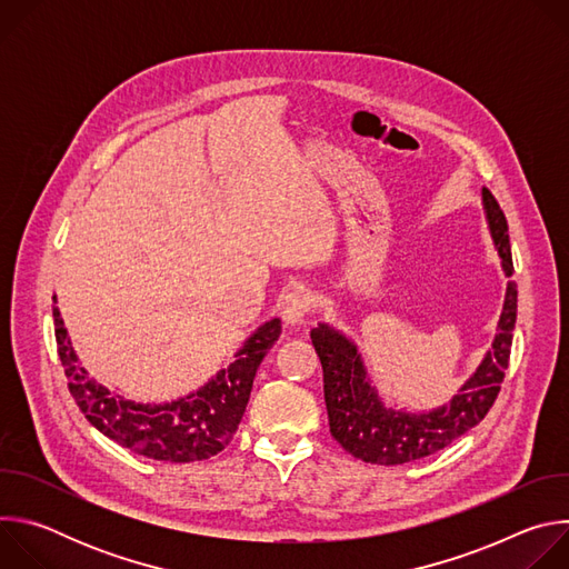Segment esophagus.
<instances>
[{"label":"esophagus","mask_w":569,"mask_h":569,"mask_svg":"<svg viewBox=\"0 0 569 569\" xmlns=\"http://www.w3.org/2000/svg\"><path fill=\"white\" fill-rule=\"evenodd\" d=\"M312 295L308 290H292L283 299V319L286 323H301L303 317L312 310Z\"/></svg>","instance_id":"obj_1"}]
</instances>
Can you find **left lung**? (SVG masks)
Returning a JSON list of instances; mask_svg holds the SVG:
<instances>
[{
	"instance_id": "8db88e82",
	"label": "left lung",
	"mask_w": 569,
	"mask_h": 569,
	"mask_svg": "<svg viewBox=\"0 0 569 569\" xmlns=\"http://www.w3.org/2000/svg\"><path fill=\"white\" fill-rule=\"evenodd\" d=\"M481 198L496 248L502 257V268L511 277L513 259L505 211L489 189L481 191ZM516 310L518 286L509 281L493 351L483 358L477 373L459 389L450 405L428 415L387 410L367 380L353 342L319 323L310 331V340L323 369V400H327L333 439L349 455L380 466L410 463L448 448L493 408L505 369L509 367Z\"/></svg>"
}]
</instances>
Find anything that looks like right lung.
Masks as SVG:
<instances>
[{"label": "right lung", "instance_id": "add662e5", "mask_svg": "<svg viewBox=\"0 0 569 569\" xmlns=\"http://www.w3.org/2000/svg\"><path fill=\"white\" fill-rule=\"evenodd\" d=\"M53 321L67 387L80 412L121 448L171 463L200 461L224 450L248 408L257 369L281 336V321L270 319L236 353V360L196 393L164 405H141L123 400L88 378L56 306Z\"/></svg>", "mask_w": 569, "mask_h": 569}]
</instances>
